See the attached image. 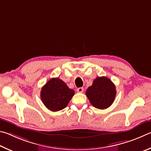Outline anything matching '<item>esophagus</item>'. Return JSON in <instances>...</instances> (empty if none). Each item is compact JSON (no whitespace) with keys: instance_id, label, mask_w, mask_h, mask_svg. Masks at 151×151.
<instances>
[{"instance_id":"obj_1","label":"esophagus","mask_w":151,"mask_h":151,"mask_svg":"<svg viewBox=\"0 0 151 151\" xmlns=\"http://www.w3.org/2000/svg\"><path fill=\"white\" fill-rule=\"evenodd\" d=\"M83 88H79L77 89V91L78 92V93H82V92L83 91Z\"/></svg>"}]
</instances>
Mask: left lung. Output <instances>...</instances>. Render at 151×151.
<instances>
[{
    "label": "left lung",
    "instance_id": "left-lung-1",
    "mask_svg": "<svg viewBox=\"0 0 151 151\" xmlns=\"http://www.w3.org/2000/svg\"><path fill=\"white\" fill-rule=\"evenodd\" d=\"M115 86L106 77H97L92 86L86 90V96L93 107L99 109H107L114 101L116 96Z\"/></svg>",
    "mask_w": 151,
    "mask_h": 151
}]
</instances>
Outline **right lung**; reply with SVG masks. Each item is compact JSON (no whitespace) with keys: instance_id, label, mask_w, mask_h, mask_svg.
Wrapping results in <instances>:
<instances>
[{"instance_id":"right-lung-1","label":"right lung","mask_w":151,"mask_h":151,"mask_svg":"<svg viewBox=\"0 0 151 151\" xmlns=\"http://www.w3.org/2000/svg\"><path fill=\"white\" fill-rule=\"evenodd\" d=\"M75 92L58 78H52L41 89L40 97L44 105L52 111L66 107Z\"/></svg>"}]
</instances>
